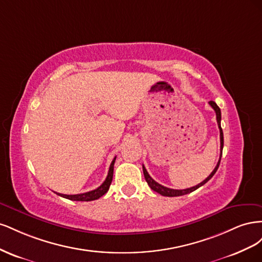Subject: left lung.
<instances>
[{"label":"left lung","mask_w":262,"mask_h":262,"mask_svg":"<svg viewBox=\"0 0 262 262\" xmlns=\"http://www.w3.org/2000/svg\"><path fill=\"white\" fill-rule=\"evenodd\" d=\"M210 106L214 109V112H215L216 114V121H217V125H219V129H220V139H221V155H220V160L215 166V168H214V170L210 173L208 178H205L202 182H200L199 185H196L194 187H191V188H187V189H182V190H177V189H170V188H167V187H164L162 185L158 184V182H156L152 177H150L148 175L147 170L145 169L144 165H143V173H144V177H145V180L147 182V185L149 186V188L154 190V191H156L157 193H160L164 196H179V195H185V194H188L190 192L194 191V190H196L198 188H200L201 186H203L204 184H207V182L214 176V173L216 172L219 166H220V162H221V157H222V150H223V145H224V137H223V131H222V128H221V109L219 108V106L215 104L214 101H209Z\"/></svg>","instance_id":"8db88e82"}]
</instances>
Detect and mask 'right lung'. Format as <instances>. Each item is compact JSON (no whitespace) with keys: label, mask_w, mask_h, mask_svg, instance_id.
<instances>
[{"label":"right lung","mask_w":262,"mask_h":262,"mask_svg":"<svg viewBox=\"0 0 262 262\" xmlns=\"http://www.w3.org/2000/svg\"><path fill=\"white\" fill-rule=\"evenodd\" d=\"M115 162H116V157L113 160L112 164H110L108 175H107L105 181L102 182V184L97 189L92 190V191L85 192V193H80V194H63V193H57V194H59L60 196L66 198V199L72 200V201H93V200L99 199L100 196H102L108 191L109 187H110V184H112L113 176H114V165H115Z\"/></svg>","instance_id":"obj_1"}]
</instances>
